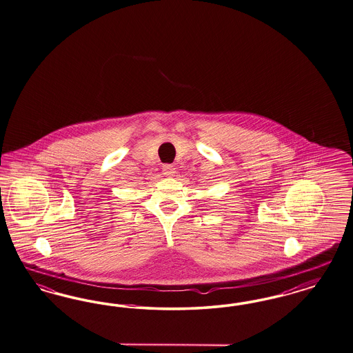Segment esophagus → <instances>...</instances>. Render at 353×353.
I'll return each mask as SVG.
<instances>
[{
  "instance_id": "obj_1",
  "label": "esophagus",
  "mask_w": 353,
  "mask_h": 353,
  "mask_svg": "<svg viewBox=\"0 0 353 353\" xmlns=\"http://www.w3.org/2000/svg\"><path fill=\"white\" fill-rule=\"evenodd\" d=\"M163 173H164V176H167V177H172V176H174L176 170H174L173 165L165 164V165H163Z\"/></svg>"
}]
</instances>
